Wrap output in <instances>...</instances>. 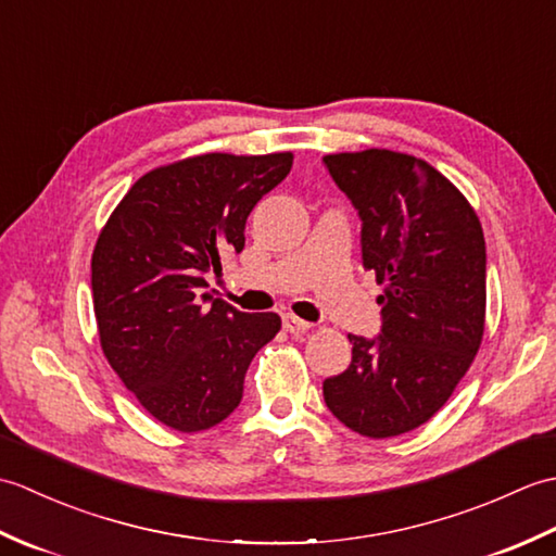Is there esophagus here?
Returning <instances> with one entry per match:
<instances>
[{"label":"esophagus","instance_id":"obj_1","mask_svg":"<svg viewBox=\"0 0 556 556\" xmlns=\"http://www.w3.org/2000/svg\"><path fill=\"white\" fill-rule=\"evenodd\" d=\"M285 329L289 334H303V332H308V329L313 327L311 323H305V320H301V317H296V315H285Z\"/></svg>","mask_w":556,"mask_h":556}]
</instances>
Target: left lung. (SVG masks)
Listing matches in <instances>:
<instances>
[{
    "mask_svg": "<svg viewBox=\"0 0 556 556\" xmlns=\"http://www.w3.org/2000/svg\"><path fill=\"white\" fill-rule=\"evenodd\" d=\"M358 210L363 267L384 293L380 334H349L351 365L327 377V408L363 437L420 428L452 396L485 332V236L458 188L392 150L325 155Z\"/></svg>",
    "mask_w": 556,
    "mask_h": 556,
    "instance_id": "8db88e82",
    "label": "left lung"
}]
</instances>
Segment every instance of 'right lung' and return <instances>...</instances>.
Returning a JSON list of instances; mask_svg holds the SVG:
<instances>
[{"label": "right lung", "instance_id": "obj_1", "mask_svg": "<svg viewBox=\"0 0 556 556\" xmlns=\"http://www.w3.org/2000/svg\"><path fill=\"white\" fill-rule=\"evenodd\" d=\"M291 152H224L152 169L112 212L92 251V305L114 372L150 416L179 432L222 422L245 370L281 327L212 299L207 275L241 253L257 200L291 172Z\"/></svg>", "mask_w": 556, "mask_h": 556}]
</instances>
